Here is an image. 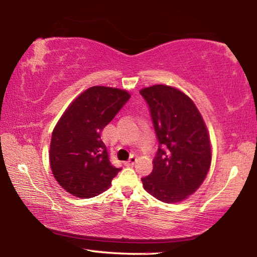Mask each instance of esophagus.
Wrapping results in <instances>:
<instances>
[{
  "mask_svg": "<svg viewBox=\"0 0 257 257\" xmlns=\"http://www.w3.org/2000/svg\"><path fill=\"white\" fill-rule=\"evenodd\" d=\"M136 161H137L136 156H132V158H130V159L127 161V162H125V164H127L128 167H133V165L135 164V162H136Z\"/></svg>",
  "mask_w": 257,
  "mask_h": 257,
  "instance_id": "34e87169",
  "label": "esophagus"
}]
</instances>
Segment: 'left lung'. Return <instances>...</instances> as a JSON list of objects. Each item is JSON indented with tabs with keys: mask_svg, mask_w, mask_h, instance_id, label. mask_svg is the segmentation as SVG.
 Masks as SVG:
<instances>
[{
	"mask_svg": "<svg viewBox=\"0 0 257 257\" xmlns=\"http://www.w3.org/2000/svg\"><path fill=\"white\" fill-rule=\"evenodd\" d=\"M149 104L159 141L153 171L142 178L146 191L164 203H178L197 190L211 165V143L194 102L175 87L141 90Z\"/></svg>",
	"mask_w": 257,
	"mask_h": 257,
	"instance_id": "obj_1",
	"label": "left lung"
}]
</instances>
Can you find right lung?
Returning <instances> with one entry per match:
<instances>
[{"instance_id": "add662e5", "label": "right lung", "mask_w": 257, "mask_h": 257, "mask_svg": "<svg viewBox=\"0 0 257 257\" xmlns=\"http://www.w3.org/2000/svg\"><path fill=\"white\" fill-rule=\"evenodd\" d=\"M129 98L123 89L93 86L69 105L56 123L50 146L51 169L60 186L73 196H97L121 170L111 163L102 130Z\"/></svg>"}]
</instances>
